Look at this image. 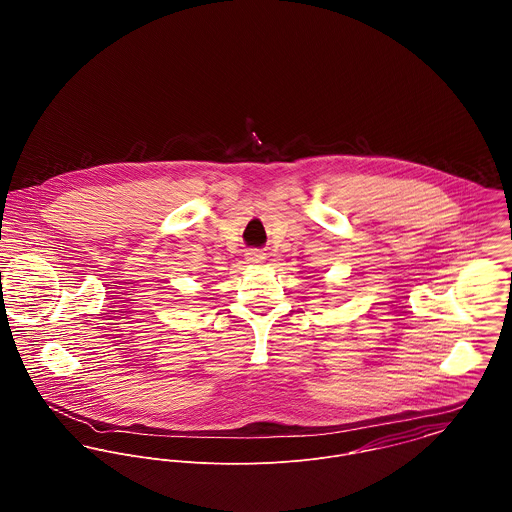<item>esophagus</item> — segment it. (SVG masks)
Masks as SVG:
<instances>
[{"label":"esophagus","mask_w":512,"mask_h":512,"mask_svg":"<svg viewBox=\"0 0 512 512\" xmlns=\"http://www.w3.org/2000/svg\"><path fill=\"white\" fill-rule=\"evenodd\" d=\"M266 260V254H262V252H258V250H250L248 254H246V262L248 264H262Z\"/></svg>","instance_id":"obj_1"}]
</instances>
